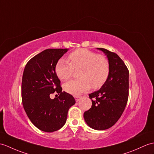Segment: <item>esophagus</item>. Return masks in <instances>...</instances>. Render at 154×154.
Instances as JSON below:
<instances>
[{"label":"esophagus","instance_id":"1","mask_svg":"<svg viewBox=\"0 0 154 154\" xmlns=\"http://www.w3.org/2000/svg\"><path fill=\"white\" fill-rule=\"evenodd\" d=\"M80 98H81L80 96H76V97H75V100H76V102H79V100Z\"/></svg>","mask_w":154,"mask_h":154}]
</instances>
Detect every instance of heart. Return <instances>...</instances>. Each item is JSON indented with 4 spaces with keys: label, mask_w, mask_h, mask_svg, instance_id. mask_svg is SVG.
I'll return each instance as SVG.
<instances>
[{
    "label": "heart",
    "mask_w": 154,
    "mask_h": 154,
    "mask_svg": "<svg viewBox=\"0 0 154 154\" xmlns=\"http://www.w3.org/2000/svg\"><path fill=\"white\" fill-rule=\"evenodd\" d=\"M68 62L60 59L55 71L61 80L69 79L79 69L77 79L63 84V90L67 93L79 96L91 87L99 88L108 80L110 73V63L106 56L85 48H79L67 56Z\"/></svg>",
    "instance_id": "b5f03b06"
}]
</instances>
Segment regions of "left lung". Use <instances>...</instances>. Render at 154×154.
<instances>
[{"label": "left lung", "mask_w": 154, "mask_h": 154, "mask_svg": "<svg viewBox=\"0 0 154 154\" xmlns=\"http://www.w3.org/2000/svg\"><path fill=\"white\" fill-rule=\"evenodd\" d=\"M98 49L108 56L110 73L100 90L89 94L92 106L84 113V118L89 127L102 131L115 125L124 112L128 98L129 71L116 53L105 48Z\"/></svg>", "instance_id": "1"}]
</instances>
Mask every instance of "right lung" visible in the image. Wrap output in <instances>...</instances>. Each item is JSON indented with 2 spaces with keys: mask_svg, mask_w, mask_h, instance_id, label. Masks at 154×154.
Wrapping results in <instances>:
<instances>
[{
  "mask_svg": "<svg viewBox=\"0 0 154 154\" xmlns=\"http://www.w3.org/2000/svg\"><path fill=\"white\" fill-rule=\"evenodd\" d=\"M67 51V48L45 50L29 60L23 73V108L31 123L47 133L58 131L64 125L69 109L75 103L72 95L62 92L55 71L57 62ZM54 92L59 96L51 99L49 95Z\"/></svg>",
  "mask_w": 154,
  "mask_h": 154,
  "instance_id": "right-lung-1",
  "label": "right lung"
}]
</instances>
